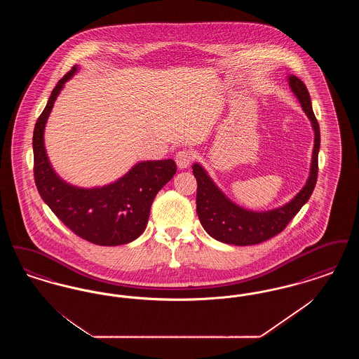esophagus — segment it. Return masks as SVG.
<instances>
[{
	"instance_id": "1",
	"label": "esophagus",
	"mask_w": 359,
	"mask_h": 359,
	"mask_svg": "<svg viewBox=\"0 0 359 359\" xmlns=\"http://www.w3.org/2000/svg\"><path fill=\"white\" fill-rule=\"evenodd\" d=\"M175 160H176L177 167L180 170H184V168H187L188 165L191 164V161L194 160V154H192V152H189L188 149H182V151H179L176 154Z\"/></svg>"
}]
</instances>
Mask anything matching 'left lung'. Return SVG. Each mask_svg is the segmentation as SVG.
<instances>
[{
  "instance_id": "1",
  "label": "left lung",
  "mask_w": 359,
  "mask_h": 359,
  "mask_svg": "<svg viewBox=\"0 0 359 359\" xmlns=\"http://www.w3.org/2000/svg\"><path fill=\"white\" fill-rule=\"evenodd\" d=\"M288 82L315 132V144L307 183L288 203L268 211H252L233 203L215 186L205 168L195 163L192 165V172L198 182L196 212L205 231L217 241L237 246H249L272 238L287 227L292 218L307 203L313 192L318 179V154L320 148L319 123L313 114L306 85L294 75H290Z\"/></svg>"
}]
</instances>
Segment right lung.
<instances>
[{"instance_id":"add662e5","label":"right lung","mask_w":359,"mask_h":359,"mask_svg":"<svg viewBox=\"0 0 359 359\" xmlns=\"http://www.w3.org/2000/svg\"><path fill=\"white\" fill-rule=\"evenodd\" d=\"M74 66L52 90L34 130V183L52 212L78 237L101 246L125 245L145 230L157 192L176 173L175 161H141L117 182L95 188H79L53 171L44 147V128L65 83L76 72Z\"/></svg>"}]
</instances>
